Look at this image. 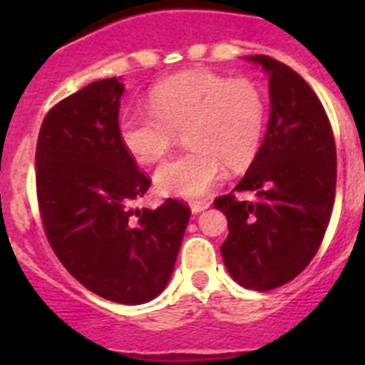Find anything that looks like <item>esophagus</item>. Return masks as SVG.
<instances>
[{"label": "esophagus", "mask_w": 365, "mask_h": 365, "mask_svg": "<svg viewBox=\"0 0 365 365\" xmlns=\"http://www.w3.org/2000/svg\"><path fill=\"white\" fill-rule=\"evenodd\" d=\"M189 206H191V210H193L195 214H199V212L206 210V208L210 206V202H208V200H191Z\"/></svg>", "instance_id": "esophagus-1"}]
</instances>
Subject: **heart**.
<instances>
[{"instance_id":"1","label":"heart","mask_w":365,"mask_h":365,"mask_svg":"<svg viewBox=\"0 0 365 365\" xmlns=\"http://www.w3.org/2000/svg\"><path fill=\"white\" fill-rule=\"evenodd\" d=\"M265 94L248 77L189 71L159 83L149 108H128L119 119L125 149L143 165L170 153L178 134L189 145L155 174L163 193L195 199L208 193L223 174L250 165L265 134Z\"/></svg>"}]
</instances>
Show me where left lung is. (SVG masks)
<instances>
[{
    "mask_svg": "<svg viewBox=\"0 0 365 365\" xmlns=\"http://www.w3.org/2000/svg\"><path fill=\"white\" fill-rule=\"evenodd\" d=\"M269 73L271 119L254 163L214 206L227 216L223 263L233 280L269 292L294 280L317 255L335 200L337 153L322 102L303 77L269 56H250ZM254 190V201L234 191Z\"/></svg>",
    "mask_w": 365,
    "mask_h": 365,
    "instance_id": "8db88e82",
    "label": "left lung"
}]
</instances>
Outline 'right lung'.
Listing matches in <instances>:
<instances>
[{
    "label": "right lung",
    "instance_id": "1",
    "mask_svg": "<svg viewBox=\"0 0 365 365\" xmlns=\"http://www.w3.org/2000/svg\"><path fill=\"white\" fill-rule=\"evenodd\" d=\"M123 91L110 77L48 110L36 191L48 244L71 277L104 299L140 305L170 280L191 210L176 199L155 210L132 206L151 180L119 136Z\"/></svg>",
    "mask_w": 365,
    "mask_h": 365
}]
</instances>
